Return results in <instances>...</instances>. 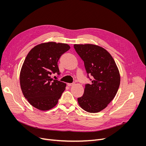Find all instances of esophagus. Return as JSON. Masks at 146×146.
I'll return each mask as SVG.
<instances>
[{"label": "esophagus", "instance_id": "esophagus-1", "mask_svg": "<svg viewBox=\"0 0 146 146\" xmlns=\"http://www.w3.org/2000/svg\"><path fill=\"white\" fill-rule=\"evenodd\" d=\"M74 84V83H67V85L68 86H73Z\"/></svg>", "mask_w": 146, "mask_h": 146}]
</instances>
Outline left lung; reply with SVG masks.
Instances as JSON below:
<instances>
[{
  "label": "left lung",
  "instance_id": "1",
  "mask_svg": "<svg viewBox=\"0 0 146 146\" xmlns=\"http://www.w3.org/2000/svg\"><path fill=\"white\" fill-rule=\"evenodd\" d=\"M74 48L84 61L88 78L93 77L85 85L82 96L78 98L81 108L90 112L105 108L115 96L120 84V75L115 62L104 48L94 44H74Z\"/></svg>",
  "mask_w": 146,
  "mask_h": 146
}]
</instances>
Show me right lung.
I'll list each match as a JSON object with an SVG mask.
<instances>
[{
  "label": "right lung",
  "mask_w": 146,
  "mask_h": 146,
  "mask_svg": "<svg viewBox=\"0 0 146 146\" xmlns=\"http://www.w3.org/2000/svg\"><path fill=\"white\" fill-rule=\"evenodd\" d=\"M70 48L67 44L49 42L36 45L28 52L20 73V85L25 98L35 108L47 111L54 107L66 84L51 78L60 75L58 61Z\"/></svg>",
  "instance_id": "obj_1"
}]
</instances>
